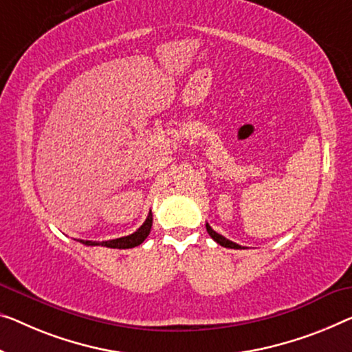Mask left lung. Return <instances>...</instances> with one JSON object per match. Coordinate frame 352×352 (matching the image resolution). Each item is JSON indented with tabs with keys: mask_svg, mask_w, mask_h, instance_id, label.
Returning a JSON list of instances; mask_svg holds the SVG:
<instances>
[{
	"mask_svg": "<svg viewBox=\"0 0 352 352\" xmlns=\"http://www.w3.org/2000/svg\"><path fill=\"white\" fill-rule=\"evenodd\" d=\"M206 226H207V232H208L210 237H212L217 243H219L221 246H224V248H232V250H242V248H243V246H240V245H237V243L230 242V240H228L226 237H223L221 234L214 232V230H213L212 228H210V224H208V223L206 224Z\"/></svg>",
	"mask_w": 352,
	"mask_h": 352,
	"instance_id": "obj_1",
	"label": "left lung"
}]
</instances>
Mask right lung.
Listing matches in <instances>:
<instances>
[{
  "label": "right lung",
  "instance_id": "add662e5",
  "mask_svg": "<svg viewBox=\"0 0 352 352\" xmlns=\"http://www.w3.org/2000/svg\"><path fill=\"white\" fill-rule=\"evenodd\" d=\"M151 224H153V214H151V210L148 217L144 221L142 226H140L134 234L126 235V237L107 240V242H93V240H78V242L87 245V246H107V248H118V250H126V248H134L144 242V240L148 237Z\"/></svg>",
  "mask_w": 352,
  "mask_h": 352
}]
</instances>
